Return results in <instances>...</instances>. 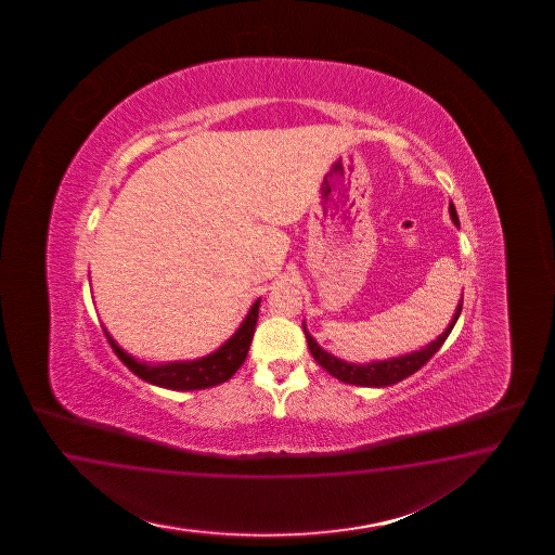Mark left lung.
I'll return each mask as SVG.
<instances>
[{
    "label": "left lung",
    "mask_w": 555,
    "mask_h": 555,
    "mask_svg": "<svg viewBox=\"0 0 555 555\" xmlns=\"http://www.w3.org/2000/svg\"><path fill=\"white\" fill-rule=\"evenodd\" d=\"M450 218L454 221L455 228H460V219H457V214H455L454 203H450ZM462 302H464V295L460 297L457 307H455L454 318L448 323V327H446V332L441 336H437L434 341H429L427 346H423V348L415 350V352L401 353V356L385 358V360L358 362V364L356 362H348V360H341V358H337L334 353L323 350L320 344L315 341V337L307 332L305 323H302V332H305V337H307L309 352L315 358V362L327 370L332 376H336L337 380H341L346 385H356V387H390V385H397L399 380H403L406 376L415 374L423 364H427L431 360V356L441 348V344L452 334L455 321H457L460 313H462Z\"/></svg>",
    "instance_id": "8db88e82"
}]
</instances>
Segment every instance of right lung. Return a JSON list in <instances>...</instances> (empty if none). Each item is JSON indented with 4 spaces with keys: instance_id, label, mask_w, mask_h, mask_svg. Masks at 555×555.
<instances>
[{
    "instance_id": "obj_1",
    "label": "right lung",
    "mask_w": 555,
    "mask_h": 555,
    "mask_svg": "<svg viewBox=\"0 0 555 555\" xmlns=\"http://www.w3.org/2000/svg\"><path fill=\"white\" fill-rule=\"evenodd\" d=\"M260 301L256 299L248 315L240 323L234 336L228 337L218 350L195 360H172V362H146L138 360L132 353L126 352L109 332L103 327L107 341L112 344L114 352L119 360L134 372L138 378L154 387L168 388V390H199V388L218 387L221 383L230 380L237 369L244 364L250 344H253L254 330L258 321Z\"/></svg>"
}]
</instances>
